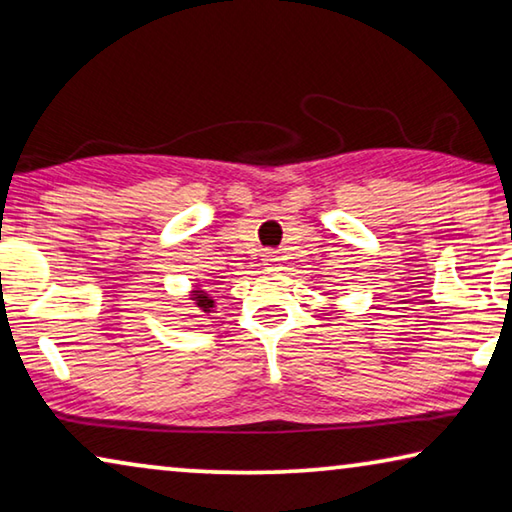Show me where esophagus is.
I'll list each match as a JSON object with an SVG mask.
<instances>
[{
	"label": "esophagus",
	"mask_w": 512,
	"mask_h": 512,
	"mask_svg": "<svg viewBox=\"0 0 512 512\" xmlns=\"http://www.w3.org/2000/svg\"><path fill=\"white\" fill-rule=\"evenodd\" d=\"M280 262H282V259H280L278 253H275V250H266V253H264V269L266 271H278Z\"/></svg>",
	"instance_id": "obj_1"
}]
</instances>
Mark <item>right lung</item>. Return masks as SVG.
<instances>
[{
	"label": "right lung",
	"mask_w": 512,
	"mask_h": 512,
	"mask_svg": "<svg viewBox=\"0 0 512 512\" xmlns=\"http://www.w3.org/2000/svg\"><path fill=\"white\" fill-rule=\"evenodd\" d=\"M191 300H193V307H196V310H200V312H205V314H209L214 310V298L209 296V291L207 289H202L200 285H196L193 287V291H191Z\"/></svg>",
	"instance_id": "right-lung-1"
}]
</instances>
